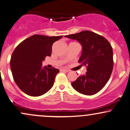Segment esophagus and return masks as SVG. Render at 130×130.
I'll list each match as a JSON object with an SVG mask.
<instances>
[{"label": "esophagus", "mask_w": 130, "mask_h": 130, "mask_svg": "<svg viewBox=\"0 0 130 130\" xmlns=\"http://www.w3.org/2000/svg\"><path fill=\"white\" fill-rule=\"evenodd\" d=\"M60 71H61V72H62V71H64V72H69L68 70L65 69H60Z\"/></svg>", "instance_id": "obj_1"}]
</instances>
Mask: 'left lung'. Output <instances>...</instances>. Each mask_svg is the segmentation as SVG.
<instances>
[{
    "mask_svg": "<svg viewBox=\"0 0 130 130\" xmlns=\"http://www.w3.org/2000/svg\"><path fill=\"white\" fill-rule=\"evenodd\" d=\"M77 40L82 47L78 60L81 65H87L86 74L79 76L71 83L81 94L92 95L105 86L113 69V53L110 43L104 37L90 31H83L65 36Z\"/></svg>",
    "mask_w": 130,
    "mask_h": 130,
    "instance_id": "obj_1",
    "label": "left lung"
}]
</instances>
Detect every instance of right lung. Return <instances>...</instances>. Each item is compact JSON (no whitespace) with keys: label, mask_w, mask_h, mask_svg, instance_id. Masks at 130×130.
Returning <instances> with one entry per match:
<instances>
[{"label":"right lung","mask_w":130,"mask_h":130,"mask_svg":"<svg viewBox=\"0 0 130 130\" xmlns=\"http://www.w3.org/2000/svg\"><path fill=\"white\" fill-rule=\"evenodd\" d=\"M63 36L35 35L23 41L14 50L10 68L15 83L27 95L38 97L52 88L58 69L42 66L46 56H51L53 44Z\"/></svg>","instance_id":"right-lung-1"}]
</instances>
